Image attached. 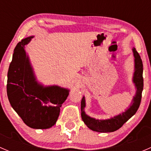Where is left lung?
Listing matches in <instances>:
<instances>
[{
	"label": "left lung",
	"instance_id": "obj_1",
	"mask_svg": "<svg viewBox=\"0 0 151 151\" xmlns=\"http://www.w3.org/2000/svg\"><path fill=\"white\" fill-rule=\"evenodd\" d=\"M134 56L135 71L134 74L133 82L137 88V93L134 97L132 104L130 107L125 112L117 115L114 118L107 120H96L92 118L85 114L84 109L85 106V97L83 96L81 101V116L82 119L84 121L87 126L91 130L98 132H113L119 129L129 118H132L137 112L139 105H140L142 99V92L143 90V64L140 55L136 49L133 48Z\"/></svg>",
	"mask_w": 151,
	"mask_h": 151
}]
</instances>
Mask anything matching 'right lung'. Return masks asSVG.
Listing matches in <instances>:
<instances>
[{
	"label": "right lung",
	"instance_id": "1",
	"mask_svg": "<svg viewBox=\"0 0 151 151\" xmlns=\"http://www.w3.org/2000/svg\"><path fill=\"white\" fill-rule=\"evenodd\" d=\"M33 37L22 39L14 48L8 71L7 96L11 106L27 126L45 129L55 124L68 90L56 85L44 87L37 83L25 51V45ZM50 102L56 106H46Z\"/></svg>",
	"mask_w": 151,
	"mask_h": 151
}]
</instances>
